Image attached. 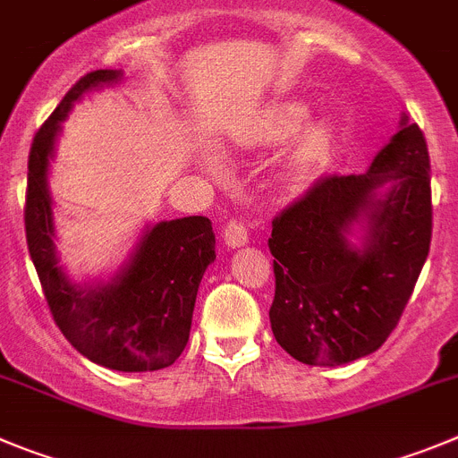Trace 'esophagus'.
<instances>
[{"label": "esophagus", "instance_id": "34e87169", "mask_svg": "<svg viewBox=\"0 0 458 458\" xmlns=\"http://www.w3.org/2000/svg\"><path fill=\"white\" fill-rule=\"evenodd\" d=\"M250 236H247V229L241 220H232L225 229V242L229 247H242L247 245Z\"/></svg>", "mask_w": 458, "mask_h": 458}]
</instances>
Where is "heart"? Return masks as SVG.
<instances>
[{
  "label": "heart",
  "instance_id": "obj_1",
  "mask_svg": "<svg viewBox=\"0 0 458 458\" xmlns=\"http://www.w3.org/2000/svg\"><path fill=\"white\" fill-rule=\"evenodd\" d=\"M309 120V108L297 99H286L267 106L251 124V140L261 145H281ZM304 127V126H303ZM305 128V127H304ZM302 130V129H301ZM334 129L325 120L307 124L293 142L286 158V174L295 186L313 182L334 152Z\"/></svg>",
  "mask_w": 458,
  "mask_h": 458
}]
</instances>
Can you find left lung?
<instances>
[{"label":"left lung","instance_id":"obj_1","mask_svg":"<svg viewBox=\"0 0 458 458\" xmlns=\"http://www.w3.org/2000/svg\"><path fill=\"white\" fill-rule=\"evenodd\" d=\"M429 242V152L402 113L366 174L320 179L272 222L276 343L300 363L325 368L377 352L404 311Z\"/></svg>","mask_w":458,"mask_h":458}]
</instances>
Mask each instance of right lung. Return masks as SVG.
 <instances>
[{
    "label": "right lung",
    "mask_w": 458,
    "mask_h": 458,
    "mask_svg": "<svg viewBox=\"0 0 458 458\" xmlns=\"http://www.w3.org/2000/svg\"><path fill=\"white\" fill-rule=\"evenodd\" d=\"M123 81V70H95L79 79L29 152L24 226L54 322L79 354L120 372H152L172 366L188 343L197 288L216 261V233L204 216L147 225L127 261L111 279L77 284L58 263L49 161L61 123L92 90Z\"/></svg>",
    "instance_id": "add662e5"
}]
</instances>
